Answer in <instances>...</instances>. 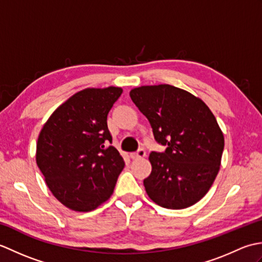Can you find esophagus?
<instances>
[{"label": "esophagus", "mask_w": 262, "mask_h": 262, "mask_svg": "<svg viewBox=\"0 0 262 262\" xmlns=\"http://www.w3.org/2000/svg\"><path fill=\"white\" fill-rule=\"evenodd\" d=\"M145 155H146L145 151H144L143 148H140L137 152L132 153V154H130V158H132L133 160H138V159H143L144 157H145Z\"/></svg>", "instance_id": "esophagus-1"}]
</instances>
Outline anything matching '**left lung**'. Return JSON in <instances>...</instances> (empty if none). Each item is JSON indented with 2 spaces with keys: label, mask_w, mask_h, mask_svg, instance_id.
Listing matches in <instances>:
<instances>
[{
  "label": "left lung",
  "mask_w": 262,
  "mask_h": 262,
  "mask_svg": "<svg viewBox=\"0 0 262 262\" xmlns=\"http://www.w3.org/2000/svg\"><path fill=\"white\" fill-rule=\"evenodd\" d=\"M129 96L155 141L166 146L149 154L152 172L144 179L148 197L169 209L196 204L213 185L224 149L213 113L199 98L169 84L135 88Z\"/></svg>",
  "instance_id": "1"
}]
</instances>
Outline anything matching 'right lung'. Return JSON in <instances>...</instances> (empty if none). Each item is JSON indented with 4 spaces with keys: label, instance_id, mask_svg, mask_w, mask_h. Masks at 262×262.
<instances>
[{
    "label": "right lung",
    "instance_id": "obj_1",
    "mask_svg": "<svg viewBox=\"0 0 262 262\" xmlns=\"http://www.w3.org/2000/svg\"><path fill=\"white\" fill-rule=\"evenodd\" d=\"M121 88L85 89L54 111L37 142L36 161L48 188L73 210L96 209L113 193L125 166L108 143L107 116Z\"/></svg>",
    "mask_w": 262,
    "mask_h": 262
}]
</instances>
